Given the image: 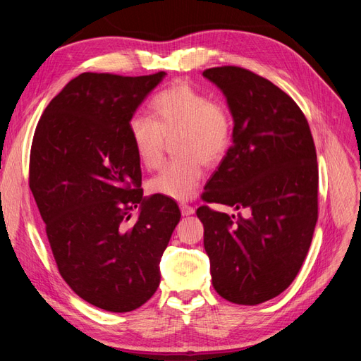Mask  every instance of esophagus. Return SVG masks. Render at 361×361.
<instances>
[{
  "label": "esophagus",
  "mask_w": 361,
  "mask_h": 361,
  "mask_svg": "<svg viewBox=\"0 0 361 361\" xmlns=\"http://www.w3.org/2000/svg\"><path fill=\"white\" fill-rule=\"evenodd\" d=\"M180 212H182L183 216H188V215H192L195 212V209L187 203H180Z\"/></svg>",
  "instance_id": "obj_1"
}]
</instances>
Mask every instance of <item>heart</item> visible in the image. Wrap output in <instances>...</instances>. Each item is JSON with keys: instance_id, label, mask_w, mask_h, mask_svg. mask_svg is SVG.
<instances>
[{"instance_id": "heart-1", "label": "heart", "mask_w": 361, "mask_h": 361, "mask_svg": "<svg viewBox=\"0 0 361 361\" xmlns=\"http://www.w3.org/2000/svg\"><path fill=\"white\" fill-rule=\"evenodd\" d=\"M154 120L135 116L128 125L129 140L143 167L154 170L166 138L178 135L174 150L182 157L164 166L149 182V190L173 200L191 199L202 179V162L212 166L232 143L233 122L227 108L183 81L173 82L150 101Z\"/></svg>"}]
</instances>
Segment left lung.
<instances>
[{
  "label": "left lung",
  "mask_w": 361,
  "mask_h": 361,
  "mask_svg": "<svg viewBox=\"0 0 361 361\" xmlns=\"http://www.w3.org/2000/svg\"><path fill=\"white\" fill-rule=\"evenodd\" d=\"M233 117L232 146L206 183L203 200L250 216L200 206L214 289L227 301L256 305L297 277L318 221V162L300 106L271 81L236 66L212 68Z\"/></svg>",
  "instance_id": "1"
}]
</instances>
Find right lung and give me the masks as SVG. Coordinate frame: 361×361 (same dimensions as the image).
Instances as JSON below:
<instances>
[{
    "mask_svg": "<svg viewBox=\"0 0 361 361\" xmlns=\"http://www.w3.org/2000/svg\"><path fill=\"white\" fill-rule=\"evenodd\" d=\"M166 75L81 73L49 102L32 138L30 190L60 274L106 312L135 310L157 292L159 262L180 220L176 202L143 195L128 133Z\"/></svg>",
    "mask_w": 361,
    "mask_h": 361,
    "instance_id": "add662e5",
    "label": "right lung"
}]
</instances>
